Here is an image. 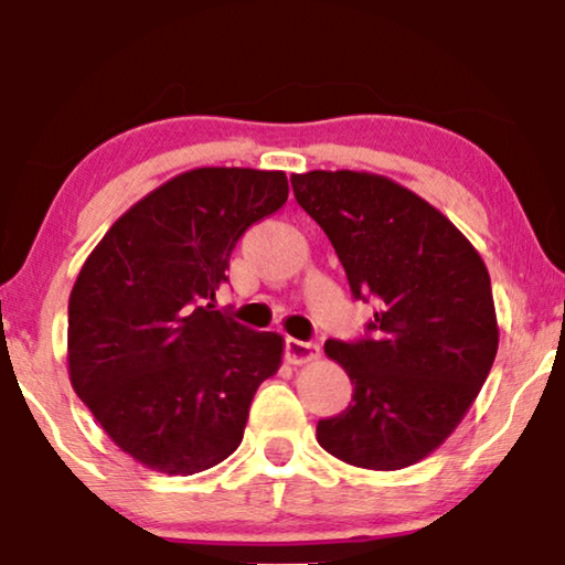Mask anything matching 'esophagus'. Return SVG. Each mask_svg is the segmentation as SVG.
Masks as SVG:
<instances>
[{
	"instance_id": "34e87169",
	"label": "esophagus",
	"mask_w": 565,
	"mask_h": 565,
	"mask_svg": "<svg viewBox=\"0 0 565 565\" xmlns=\"http://www.w3.org/2000/svg\"><path fill=\"white\" fill-rule=\"evenodd\" d=\"M285 358H288L290 365H306V362H313L319 358V347L313 342L288 339V342H285Z\"/></svg>"
}]
</instances>
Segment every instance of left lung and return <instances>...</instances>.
Wrapping results in <instances>:
<instances>
[{
	"label": "left lung",
	"mask_w": 565,
	"mask_h": 565,
	"mask_svg": "<svg viewBox=\"0 0 565 565\" xmlns=\"http://www.w3.org/2000/svg\"><path fill=\"white\" fill-rule=\"evenodd\" d=\"M298 205L323 228L354 298L373 296L360 342L323 344L352 401L316 427L334 458L401 470L435 452L473 406L499 350L491 277L455 223L383 174H292Z\"/></svg>",
	"instance_id": "left-lung-1"
}]
</instances>
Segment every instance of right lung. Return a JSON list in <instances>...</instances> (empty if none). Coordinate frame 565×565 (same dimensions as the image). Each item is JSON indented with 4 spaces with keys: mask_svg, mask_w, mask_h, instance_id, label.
Instances as JSON below:
<instances>
[{
    "mask_svg": "<svg viewBox=\"0 0 565 565\" xmlns=\"http://www.w3.org/2000/svg\"><path fill=\"white\" fill-rule=\"evenodd\" d=\"M288 200L285 172L198 167L130 205L68 298V377L107 437L143 468L192 476L242 445L285 339L215 311L231 252Z\"/></svg>",
    "mask_w": 565,
    "mask_h": 565,
    "instance_id": "right-lung-1",
    "label": "right lung"
}]
</instances>
